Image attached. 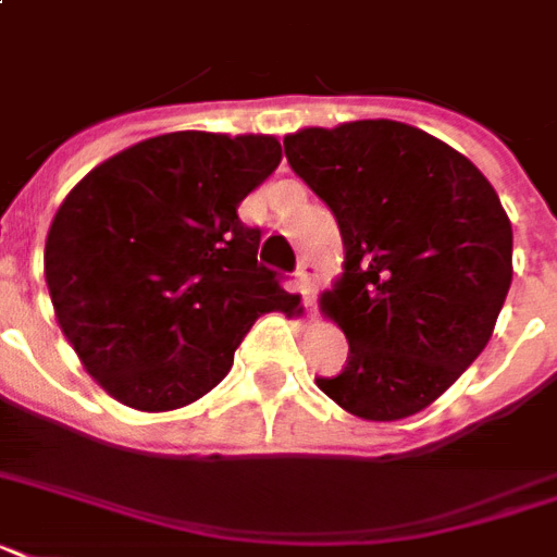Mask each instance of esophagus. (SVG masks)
<instances>
[{"label":"esophagus","instance_id":"34e87169","mask_svg":"<svg viewBox=\"0 0 557 557\" xmlns=\"http://www.w3.org/2000/svg\"><path fill=\"white\" fill-rule=\"evenodd\" d=\"M297 286L304 292L306 306H312L314 292H318V269H314L312 262H300V269H297Z\"/></svg>","mask_w":557,"mask_h":557}]
</instances>
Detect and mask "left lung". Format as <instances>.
Returning <instances> with one entry per match:
<instances>
[{"mask_svg":"<svg viewBox=\"0 0 557 557\" xmlns=\"http://www.w3.org/2000/svg\"><path fill=\"white\" fill-rule=\"evenodd\" d=\"M283 147L344 239L321 312L349 358L318 387L367 422L419 413L483 352L509 295L511 222L497 193L462 152L387 117L306 126Z\"/></svg>","mask_w":557,"mask_h":557,"instance_id":"left-lung-1","label":"left lung"}]
</instances>
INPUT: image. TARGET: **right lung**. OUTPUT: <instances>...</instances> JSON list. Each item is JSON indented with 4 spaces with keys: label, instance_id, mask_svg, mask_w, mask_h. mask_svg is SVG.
I'll return each mask as SVG.
<instances>
[{
    "label": "right lung",
    "instance_id": "1",
    "mask_svg": "<svg viewBox=\"0 0 557 557\" xmlns=\"http://www.w3.org/2000/svg\"><path fill=\"white\" fill-rule=\"evenodd\" d=\"M274 135L168 133L86 173L57 208L46 286L65 341L121 405H193L265 312L297 297L257 262L239 201L277 170Z\"/></svg>",
    "mask_w": 557,
    "mask_h": 557
}]
</instances>
